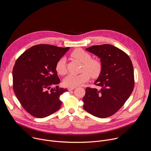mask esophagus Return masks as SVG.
<instances>
[{
	"mask_svg": "<svg viewBox=\"0 0 151 151\" xmlns=\"http://www.w3.org/2000/svg\"><path fill=\"white\" fill-rule=\"evenodd\" d=\"M75 88V87H69V88H68V90H69V91H72V90H73Z\"/></svg>",
	"mask_w": 151,
	"mask_h": 151,
	"instance_id": "obj_1",
	"label": "esophagus"
}]
</instances>
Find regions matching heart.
<instances>
[{"label": "heart", "mask_w": 151, "mask_h": 151, "mask_svg": "<svg viewBox=\"0 0 151 151\" xmlns=\"http://www.w3.org/2000/svg\"><path fill=\"white\" fill-rule=\"evenodd\" d=\"M70 55L82 63L81 73L79 74H69L63 81L64 85L68 87H76L87 82L90 76L96 78L100 76L102 71L101 61L97 58H92L91 55L82 48L75 49ZM55 70L58 74L64 75L67 73L66 59L62 57L57 62Z\"/></svg>", "instance_id": "b5f03b06"}]
</instances>
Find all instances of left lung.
<instances>
[{
	"label": "left lung",
	"instance_id": "obj_1",
	"mask_svg": "<svg viewBox=\"0 0 151 151\" xmlns=\"http://www.w3.org/2000/svg\"><path fill=\"white\" fill-rule=\"evenodd\" d=\"M86 50L101 58L103 68L94 82L99 88H85L83 107L98 118L111 116L121 108L133 90L132 60L122 50L109 44L93 45Z\"/></svg>",
	"mask_w": 151,
	"mask_h": 151
}]
</instances>
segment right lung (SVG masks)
I'll list each match as a JSON object with an SVG mask.
<instances>
[{"mask_svg": "<svg viewBox=\"0 0 151 151\" xmlns=\"http://www.w3.org/2000/svg\"><path fill=\"white\" fill-rule=\"evenodd\" d=\"M69 49L39 44L24 51L15 61L14 91L21 106L33 116L45 118L60 108V97L68 90L50 87L60 82L55 65Z\"/></svg>", "mask_w": 151, "mask_h": 151, "instance_id": "obj_1", "label": "right lung"}]
</instances>
